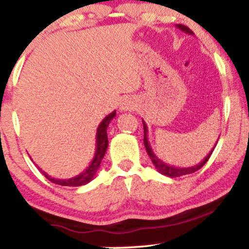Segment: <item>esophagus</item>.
Wrapping results in <instances>:
<instances>
[{"label":"esophagus","instance_id":"1","mask_svg":"<svg viewBox=\"0 0 249 249\" xmlns=\"http://www.w3.org/2000/svg\"><path fill=\"white\" fill-rule=\"evenodd\" d=\"M135 108V102L131 99H125L124 101L120 104V109L122 110H131Z\"/></svg>","mask_w":249,"mask_h":249}]
</instances>
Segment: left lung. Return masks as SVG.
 <instances>
[{"instance_id":"8db88e82","label":"left lung","mask_w":249,"mask_h":249,"mask_svg":"<svg viewBox=\"0 0 249 249\" xmlns=\"http://www.w3.org/2000/svg\"><path fill=\"white\" fill-rule=\"evenodd\" d=\"M176 26H177V29L182 30L183 32H185V34L194 35V32H193L192 30L189 29V27L184 26V25L178 24V25H176ZM142 122H143V129H144V136H143V143H144L145 150H147V153H148V155H149V158H150V160H152V162H153V164H154L155 169H157L158 171L161 173V175L167 176V177H171V178H173V177H180V176H185V175H189V173L196 172L197 170L201 169L203 165H205L206 162L208 161V159H210L211 154H212V152H213V150H214V147H215V145H217L218 141H217V142H215L214 147H213L212 149H211V152L208 153L207 157H206L205 159H203L202 161L200 162V164L194 165V166H192V167H175V166H172V165H167L166 162L161 161V160H160L159 158H158L157 155L154 154V152H153L152 148H150L149 141H148V127H147V125H145L144 120H142Z\"/></svg>"}]
</instances>
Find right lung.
I'll return each instance as SVG.
<instances>
[{
	"label": "right lung",
	"mask_w": 249,
	"mask_h": 249,
	"mask_svg": "<svg viewBox=\"0 0 249 249\" xmlns=\"http://www.w3.org/2000/svg\"><path fill=\"white\" fill-rule=\"evenodd\" d=\"M117 112L113 110L110 114L107 115L101 123H100L99 127H97L96 131V148H95V155L92 158L91 162L88 166L87 170H84L80 175L76 176V177L69 178V179H57V178L50 177L48 173L42 171L46 178L50 180V182L55 183V184L64 185V187H79V185H84L87 183H89L92 178L96 175L97 170H99L100 164H101L102 159L105 157V153H106L107 147H108V137H107V127H108L110 120L115 117Z\"/></svg>",
	"instance_id": "right-lung-1"
}]
</instances>
